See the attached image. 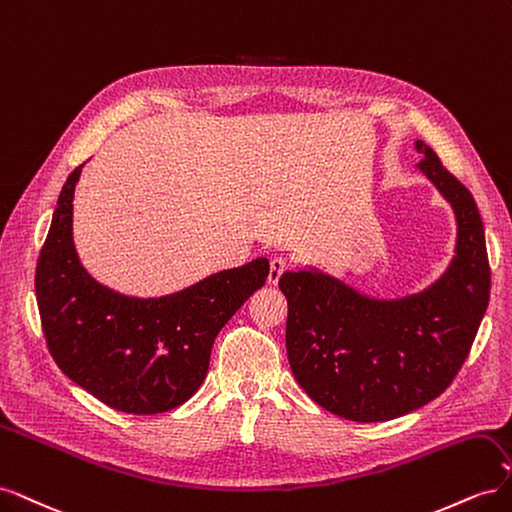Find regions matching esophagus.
<instances>
[{
    "mask_svg": "<svg viewBox=\"0 0 512 512\" xmlns=\"http://www.w3.org/2000/svg\"><path fill=\"white\" fill-rule=\"evenodd\" d=\"M288 269V260L282 256L271 258V269H269V284H277L280 282L282 273Z\"/></svg>",
    "mask_w": 512,
    "mask_h": 512,
    "instance_id": "obj_1",
    "label": "esophagus"
}]
</instances>
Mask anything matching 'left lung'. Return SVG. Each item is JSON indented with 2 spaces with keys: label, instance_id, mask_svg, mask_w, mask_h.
<instances>
[{
  "label": "left lung",
  "instance_id": "obj_1",
  "mask_svg": "<svg viewBox=\"0 0 512 512\" xmlns=\"http://www.w3.org/2000/svg\"><path fill=\"white\" fill-rule=\"evenodd\" d=\"M421 170L453 205L457 256L416 297L376 301L320 271L284 273L290 369L318 406L348 421L404 416L442 395L468 359L491 290L483 220L470 190L423 141Z\"/></svg>",
  "mask_w": 512,
  "mask_h": 512
}]
</instances>
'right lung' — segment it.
Masks as SVG:
<instances>
[{
  "label": "right lung",
  "instance_id": "1",
  "mask_svg": "<svg viewBox=\"0 0 512 512\" xmlns=\"http://www.w3.org/2000/svg\"><path fill=\"white\" fill-rule=\"evenodd\" d=\"M76 166L59 194L36 265V299L46 346L64 374L128 414H160L188 401L203 384L215 335L265 286L269 260L162 299H132L108 290L81 267L72 243Z\"/></svg>",
  "mask_w": 512,
  "mask_h": 512
}]
</instances>
